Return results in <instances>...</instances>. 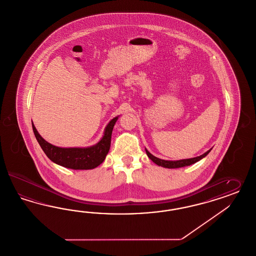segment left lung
<instances>
[{
  "mask_svg": "<svg viewBox=\"0 0 256 256\" xmlns=\"http://www.w3.org/2000/svg\"><path fill=\"white\" fill-rule=\"evenodd\" d=\"M212 150V149H210ZM210 150H208V152H206L205 154L196 156V158H188V160H181L176 161H170V160H163L160 158H156L154 156H152V154H150L149 152L146 150V154L148 156V158L151 160L152 162H154L156 165L161 166V167H164V168H169V169H174V168H180V167H185V166H189L192 165L196 162L202 160L203 158H205L208 152H210Z\"/></svg>",
  "mask_w": 256,
  "mask_h": 256,
  "instance_id": "8db88e82",
  "label": "left lung"
}]
</instances>
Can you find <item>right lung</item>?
Returning a JSON list of instances; mask_svg holds the SVG:
<instances>
[{
  "instance_id": "right-lung-1",
  "label": "right lung",
  "mask_w": 256,
  "mask_h": 256,
  "mask_svg": "<svg viewBox=\"0 0 256 256\" xmlns=\"http://www.w3.org/2000/svg\"><path fill=\"white\" fill-rule=\"evenodd\" d=\"M118 116L113 118L106 126L104 136L94 146L87 148H60L44 140L38 134L34 124L33 132L42 151L50 160L69 169L89 170L94 169L102 164L110 150L111 136Z\"/></svg>"
}]
</instances>
